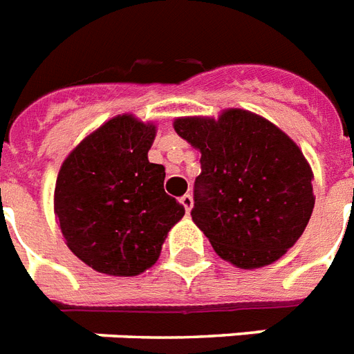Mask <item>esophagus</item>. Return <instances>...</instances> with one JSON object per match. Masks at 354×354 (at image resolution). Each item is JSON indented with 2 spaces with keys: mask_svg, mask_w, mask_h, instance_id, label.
Here are the masks:
<instances>
[{
  "mask_svg": "<svg viewBox=\"0 0 354 354\" xmlns=\"http://www.w3.org/2000/svg\"><path fill=\"white\" fill-rule=\"evenodd\" d=\"M180 205L185 206L186 214H190L192 206H194V199H192V195L190 194L183 195V197H180Z\"/></svg>",
  "mask_w": 354,
  "mask_h": 354,
  "instance_id": "34e87169",
  "label": "esophagus"
}]
</instances>
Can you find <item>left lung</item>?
<instances>
[{"instance_id": "obj_1", "label": "left lung", "mask_w": 354, "mask_h": 354, "mask_svg": "<svg viewBox=\"0 0 354 354\" xmlns=\"http://www.w3.org/2000/svg\"><path fill=\"white\" fill-rule=\"evenodd\" d=\"M174 129L201 151L192 219L217 256L248 270L278 261L315 208L313 169L298 144L237 107L175 118Z\"/></svg>"}]
</instances>
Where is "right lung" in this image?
I'll list each match as a JSON object with an SVG mask.
<instances>
[{"instance_id": "obj_1", "label": "right lung", "mask_w": 354, "mask_h": 354, "mask_svg": "<svg viewBox=\"0 0 354 354\" xmlns=\"http://www.w3.org/2000/svg\"><path fill=\"white\" fill-rule=\"evenodd\" d=\"M155 135L153 122L117 115L89 133L58 171L55 214L62 236L97 272H144L185 216V206L164 192V166L148 160Z\"/></svg>"}]
</instances>
